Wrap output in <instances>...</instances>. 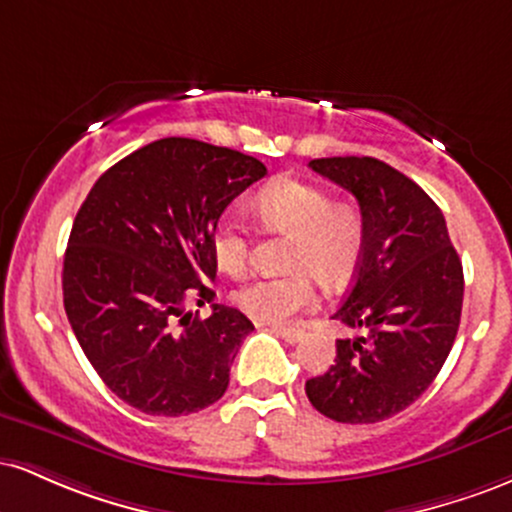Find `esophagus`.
Instances as JSON below:
<instances>
[{
  "mask_svg": "<svg viewBox=\"0 0 512 512\" xmlns=\"http://www.w3.org/2000/svg\"><path fill=\"white\" fill-rule=\"evenodd\" d=\"M272 332L276 334V337H281V339H284V342H289V344L301 342V339L305 337V332L303 330H296V327H279V325H274Z\"/></svg>",
  "mask_w": 512,
  "mask_h": 512,
  "instance_id": "esophagus-1",
  "label": "esophagus"
}]
</instances>
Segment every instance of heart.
<instances>
[{"instance_id":"obj_1","label":"heart","mask_w":512,"mask_h":512,"mask_svg":"<svg viewBox=\"0 0 512 512\" xmlns=\"http://www.w3.org/2000/svg\"><path fill=\"white\" fill-rule=\"evenodd\" d=\"M255 214L269 231L293 236L289 267L298 272L264 276L238 291L240 310L252 320L284 325L317 303L313 274L337 286L356 272L366 245V221L354 202H332L325 187L279 178L257 195ZM211 255L223 274L243 276L252 255L245 223L236 216H223L211 231Z\"/></svg>"}]
</instances>
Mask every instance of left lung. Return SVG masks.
<instances>
[{"label": "left lung", "instance_id": "1", "mask_svg": "<svg viewBox=\"0 0 512 512\" xmlns=\"http://www.w3.org/2000/svg\"><path fill=\"white\" fill-rule=\"evenodd\" d=\"M310 168L356 197L366 245L332 317L366 337L337 339L334 366L305 383L310 404L339 424H378L436 380L457 337L464 276L438 204L370 156L315 158Z\"/></svg>", "mask_w": 512, "mask_h": 512}]
</instances>
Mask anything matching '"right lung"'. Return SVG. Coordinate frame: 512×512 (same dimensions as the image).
Masks as SVG:
<instances>
[{
  "label": "right lung",
  "instance_id": "add662e5",
  "mask_svg": "<svg viewBox=\"0 0 512 512\" xmlns=\"http://www.w3.org/2000/svg\"><path fill=\"white\" fill-rule=\"evenodd\" d=\"M264 175L240 151L168 137L105 170L81 204L64 252V310L91 366L129 407L180 416L226 392L255 327L221 303L202 320L187 301H211V231Z\"/></svg>",
  "mask_w": 512,
  "mask_h": 512
}]
</instances>
